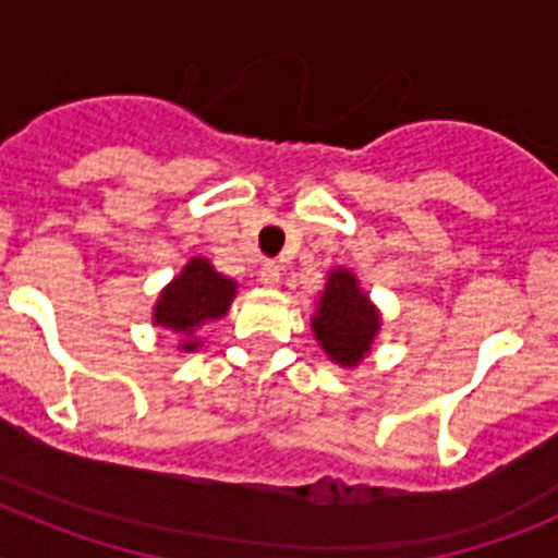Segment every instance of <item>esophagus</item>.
Returning <instances> with one entry per match:
<instances>
[{"label": "esophagus", "instance_id": "1", "mask_svg": "<svg viewBox=\"0 0 558 558\" xmlns=\"http://www.w3.org/2000/svg\"><path fill=\"white\" fill-rule=\"evenodd\" d=\"M259 282H263L265 288H279V284H282V265L265 263L263 270H259Z\"/></svg>", "mask_w": 558, "mask_h": 558}]
</instances>
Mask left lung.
Listing matches in <instances>:
<instances>
[{
    "instance_id": "left-lung-1",
    "label": "left lung",
    "mask_w": 558,
    "mask_h": 558,
    "mask_svg": "<svg viewBox=\"0 0 558 558\" xmlns=\"http://www.w3.org/2000/svg\"><path fill=\"white\" fill-rule=\"evenodd\" d=\"M379 332V313L347 268L329 270L322 302L313 315V335L338 366H357L372 352Z\"/></svg>"
}]
</instances>
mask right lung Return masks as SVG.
<instances>
[{"label": "right lung", "instance_id": "obj_1", "mask_svg": "<svg viewBox=\"0 0 558 558\" xmlns=\"http://www.w3.org/2000/svg\"><path fill=\"white\" fill-rule=\"evenodd\" d=\"M236 295L234 279L211 268L209 259L192 256L181 274L161 290L159 302L153 307V324L172 332L192 335L209 322H218L229 313L231 299ZM201 340H181V352H195Z\"/></svg>", "mask_w": 558, "mask_h": 558}]
</instances>
